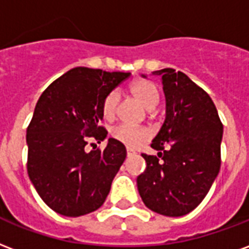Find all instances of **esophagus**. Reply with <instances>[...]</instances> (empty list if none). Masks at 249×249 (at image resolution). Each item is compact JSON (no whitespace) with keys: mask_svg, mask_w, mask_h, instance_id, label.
<instances>
[{"mask_svg":"<svg viewBox=\"0 0 249 249\" xmlns=\"http://www.w3.org/2000/svg\"><path fill=\"white\" fill-rule=\"evenodd\" d=\"M126 154H128V156H132V154H136V152L132 150V149H126Z\"/></svg>","mask_w":249,"mask_h":249,"instance_id":"34e87169","label":"esophagus"}]
</instances>
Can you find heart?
<instances>
[{"instance_id":"obj_1","label":"heart","mask_w":249,"mask_h":249,"mask_svg":"<svg viewBox=\"0 0 249 249\" xmlns=\"http://www.w3.org/2000/svg\"><path fill=\"white\" fill-rule=\"evenodd\" d=\"M130 92L133 96L142 104L145 108L153 109L160 101V93L157 87L149 80H137L130 86ZM119 104V95L117 92L112 91L103 99L101 103V113L104 119H113ZM112 137L117 142L123 143L128 149H137L145 142H148L152 137V132L148 128L142 126H132V125H119L112 130Z\"/></svg>"}]
</instances>
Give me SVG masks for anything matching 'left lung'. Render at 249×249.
<instances>
[{
    "label": "left lung",
    "instance_id": "obj_1",
    "mask_svg": "<svg viewBox=\"0 0 249 249\" xmlns=\"http://www.w3.org/2000/svg\"><path fill=\"white\" fill-rule=\"evenodd\" d=\"M153 73L162 76L166 116L152 141L157 156L142 154L146 169L137 177V189L152 211L183 216L203 200L218 177L223 125L209 93L187 75L173 68Z\"/></svg>",
    "mask_w": 249,
    "mask_h": 249
}]
</instances>
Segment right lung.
<instances>
[{
    "instance_id": "obj_1",
    "label": "right lung",
    "mask_w": 249,
    "mask_h": 249,
    "mask_svg": "<svg viewBox=\"0 0 249 249\" xmlns=\"http://www.w3.org/2000/svg\"><path fill=\"white\" fill-rule=\"evenodd\" d=\"M130 72L76 67L46 88L26 132L27 174L42 200L64 216L93 213L106 202L126 149L108 139L86 152L88 139L104 141L103 99Z\"/></svg>"
}]
</instances>
